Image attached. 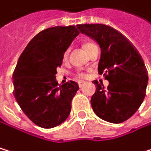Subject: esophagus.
Wrapping results in <instances>:
<instances>
[{
  "mask_svg": "<svg viewBox=\"0 0 151 151\" xmlns=\"http://www.w3.org/2000/svg\"><path fill=\"white\" fill-rule=\"evenodd\" d=\"M78 83H79V87H80V88H81V87H82V86H83V85L85 84V82H84V81H79Z\"/></svg>",
  "mask_w": 151,
  "mask_h": 151,
  "instance_id": "34e87169",
  "label": "esophagus"
}]
</instances>
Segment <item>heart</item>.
I'll return each instance as SVG.
<instances>
[{
    "mask_svg": "<svg viewBox=\"0 0 151 151\" xmlns=\"http://www.w3.org/2000/svg\"><path fill=\"white\" fill-rule=\"evenodd\" d=\"M90 45V43H88V44H86V45H85V48H86V47H88V45ZM66 55H67V52L65 53V56H66ZM81 76H83V74H81Z\"/></svg>",
    "mask_w": 151,
    "mask_h": 151,
    "instance_id": "obj_1",
    "label": "heart"
}]
</instances>
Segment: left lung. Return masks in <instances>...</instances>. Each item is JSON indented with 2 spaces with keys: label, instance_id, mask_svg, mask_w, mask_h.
<instances>
[{
  "label": "left lung",
  "instance_id": "8db88e82",
  "mask_svg": "<svg viewBox=\"0 0 151 151\" xmlns=\"http://www.w3.org/2000/svg\"><path fill=\"white\" fill-rule=\"evenodd\" d=\"M77 27L99 45V73L109 81L106 89L98 81H93L92 109L101 119L121 124L135 114L145 98L149 77L144 62L131 42L112 27L81 24Z\"/></svg>",
  "mask_w": 151,
  "mask_h": 151
}]
</instances>
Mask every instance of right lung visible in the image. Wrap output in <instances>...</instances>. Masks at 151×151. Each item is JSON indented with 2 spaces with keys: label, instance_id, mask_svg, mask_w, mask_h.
<instances>
[{
  "label": "right lung",
  "instance_id": "1",
  "mask_svg": "<svg viewBox=\"0 0 151 151\" xmlns=\"http://www.w3.org/2000/svg\"><path fill=\"white\" fill-rule=\"evenodd\" d=\"M80 34L75 26L46 28L32 39L19 58L13 73L14 96L24 114L39 127L49 129L69 116L79 85H59L57 68L64 52Z\"/></svg>",
  "mask_w": 151,
  "mask_h": 151
}]
</instances>
